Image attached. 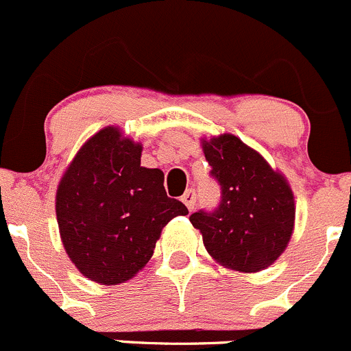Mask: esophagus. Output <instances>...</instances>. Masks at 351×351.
I'll return each instance as SVG.
<instances>
[{
	"instance_id": "34e87169",
	"label": "esophagus",
	"mask_w": 351,
	"mask_h": 351,
	"mask_svg": "<svg viewBox=\"0 0 351 351\" xmlns=\"http://www.w3.org/2000/svg\"><path fill=\"white\" fill-rule=\"evenodd\" d=\"M182 202L186 205V208L191 212V210L195 208V205H197V193H195V190H191V188H190V190H186L185 195L182 197Z\"/></svg>"
}]
</instances>
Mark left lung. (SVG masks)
<instances>
[{"instance_id":"1","label":"left lung","mask_w":351,"mask_h":351,"mask_svg":"<svg viewBox=\"0 0 351 351\" xmlns=\"http://www.w3.org/2000/svg\"><path fill=\"white\" fill-rule=\"evenodd\" d=\"M202 149L212 166L210 175L222 188V200L213 212H195L191 225L223 267L263 271L279 259L294 230L296 204L286 176L228 132L204 138Z\"/></svg>"}]
</instances>
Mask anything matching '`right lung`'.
Listing matches in <instances>:
<instances>
[{
    "label": "right lung",
    "instance_id": "obj_1",
    "mask_svg": "<svg viewBox=\"0 0 351 351\" xmlns=\"http://www.w3.org/2000/svg\"><path fill=\"white\" fill-rule=\"evenodd\" d=\"M141 143L117 126L95 132L77 151L55 197L65 252L90 281L114 286L147 264L166 223L186 215L169 198L165 175L141 166Z\"/></svg>",
    "mask_w": 351,
    "mask_h": 351
}]
</instances>
